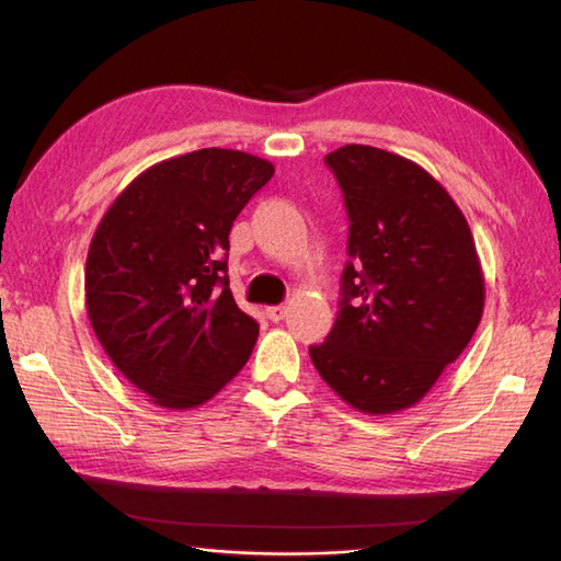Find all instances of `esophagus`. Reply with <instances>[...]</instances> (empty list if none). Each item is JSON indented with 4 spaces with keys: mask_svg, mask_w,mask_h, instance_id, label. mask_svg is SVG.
Here are the masks:
<instances>
[{
    "mask_svg": "<svg viewBox=\"0 0 561 561\" xmlns=\"http://www.w3.org/2000/svg\"><path fill=\"white\" fill-rule=\"evenodd\" d=\"M265 313H267V318L272 320V323H279V320L287 318V306H270Z\"/></svg>",
    "mask_w": 561,
    "mask_h": 561,
    "instance_id": "34e87169",
    "label": "esophagus"
}]
</instances>
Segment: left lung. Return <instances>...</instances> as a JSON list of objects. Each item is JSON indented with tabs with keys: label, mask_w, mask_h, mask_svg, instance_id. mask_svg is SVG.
<instances>
[{
	"label": "left lung",
	"mask_w": 561,
	"mask_h": 561,
	"mask_svg": "<svg viewBox=\"0 0 561 561\" xmlns=\"http://www.w3.org/2000/svg\"><path fill=\"white\" fill-rule=\"evenodd\" d=\"M325 163L350 214L335 328L311 362L364 414L408 410L468 347L484 274L460 207L432 173L392 151L347 145Z\"/></svg>",
	"instance_id": "left-lung-1"
}]
</instances>
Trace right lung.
I'll list each match as a JSON object with an SVG mask.
<instances>
[{
  "mask_svg": "<svg viewBox=\"0 0 561 561\" xmlns=\"http://www.w3.org/2000/svg\"><path fill=\"white\" fill-rule=\"evenodd\" d=\"M274 175L238 149L149 165L91 238L83 291L103 352L149 402L193 410L245 366L257 323L229 289V231Z\"/></svg>",
  "mask_w": 561,
  "mask_h": 561,
  "instance_id": "right-lung-1",
  "label": "right lung"
}]
</instances>
